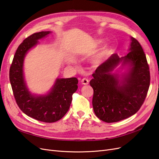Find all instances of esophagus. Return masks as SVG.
Returning a JSON list of instances; mask_svg holds the SVG:
<instances>
[{
	"label": "esophagus",
	"instance_id": "esophagus-1",
	"mask_svg": "<svg viewBox=\"0 0 159 159\" xmlns=\"http://www.w3.org/2000/svg\"><path fill=\"white\" fill-rule=\"evenodd\" d=\"M81 81L84 85H88L89 84V80L87 78H83Z\"/></svg>",
	"mask_w": 159,
	"mask_h": 159
}]
</instances>
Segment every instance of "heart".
Instances as JSON below:
<instances>
[{
    "mask_svg": "<svg viewBox=\"0 0 159 159\" xmlns=\"http://www.w3.org/2000/svg\"><path fill=\"white\" fill-rule=\"evenodd\" d=\"M103 53H102V54H100L99 56H97V57H96L95 61V62H99L100 61V60L102 59V57H103Z\"/></svg>",
    "mask_w": 159,
    "mask_h": 159,
    "instance_id": "heart-1",
    "label": "heart"
}]
</instances>
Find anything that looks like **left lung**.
Returning a JSON list of instances; mask_svg holds the SVG:
<instances>
[{"label":"left lung","instance_id":"8db88e82","mask_svg":"<svg viewBox=\"0 0 159 159\" xmlns=\"http://www.w3.org/2000/svg\"><path fill=\"white\" fill-rule=\"evenodd\" d=\"M128 54L119 57L113 54L98 67L89 84L93 89V111L99 119L115 123L135 114L145 101L150 85V71L140 43L131 37ZM122 61L130 70L122 80L111 71Z\"/></svg>","mask_w":159,"mask_h":159}]
</instances>
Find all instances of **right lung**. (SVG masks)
<instances>
[{"instance_id": "obj_1", "label": "right lung", "mask_w": 159, "mask_h": 159, "mask_svg": "<svg viewBox=\"0 0 159 159\" xmlns=\"http://www.w3.org/2000/svg\"><path fill=\"white\" fill-rule=\"evenodd\" d=\"M50 31L33 34L19 45L9 71V78L18 106L28 116L45 123H54L68 112L72 95L78 89L76 78H58L46 95H32L27 89L23 75V61L28 51L37 44L38 40L45 37Z\"/></svg>"}]
</instances>
